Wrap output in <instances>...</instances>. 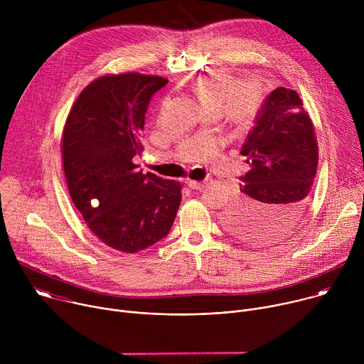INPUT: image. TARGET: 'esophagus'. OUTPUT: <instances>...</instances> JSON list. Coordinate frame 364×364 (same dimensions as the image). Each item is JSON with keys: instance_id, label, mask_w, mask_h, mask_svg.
I'll use <instances>...</instances> for the list:
<instances>
[{"instance_id": "34e87169", "label": "esophagus", "mask_w": 364, "mask_h": 364, "mask_svg": "<svg viewBox=\"0 0 364 364\" xmlns=\"http://www.w3.org/2000/svg\"><path fill=\"white\" fill-rule=\"evenodd\" d=\"M187 186H188L191 190H203V187H204V181L188 180V181H187Z\"/></svg>"}]
</instances>
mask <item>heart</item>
Returning a JSON list of instances; mask_svg holds the SVG:
<instances>
[{"label":"heart","instance_id":"b5f03b06","mask_svg":"<svg viewBox=\"0 0 364 364\" xmlns=\"http://www.w3.org/2000/svg\"><path fill=\"white\" fill-rule=\"evenodd\" d=\"M194 92L210 111H218L229 124L247 127L261 111L265 99L256 79L236 80L228 72L207 75L194 83Z\"/></svg>","mask_w":364,"mask_h":364}]
</instances>
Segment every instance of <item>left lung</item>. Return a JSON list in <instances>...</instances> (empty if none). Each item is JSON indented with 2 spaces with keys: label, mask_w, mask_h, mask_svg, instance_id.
Returning a JSON list of instances; mask_svg holds the SVG:
<instances>
[{
  "label": "left lung",
  "mask_w": 364,
  "mask_h": 364,
  "mask_svg": "<svg viewBox=\"0 0 364 364\" xmlns=\"http://www.w3.org/2000/svg\"><path fill=\"white\" fill-rule=\"evenodd\" d=\"M240 154L252 168L240 177L225 225L249 243L281 240L301 219L318 166L314 124L295 90L269 93Z\"/></svg>",
  "instance_id": "obj_1"
}]
</instances>
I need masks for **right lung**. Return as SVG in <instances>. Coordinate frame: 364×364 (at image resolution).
Here are the masks:
<instances>
[{"mask_svg": "<svg viewBox=\"0 0 364 364\" xmlns=\"http://www.w3.org/2000/svg\"><path fill=\"white\" fill-rule=\"evenodd\" d=\"M136 72L105 75L79 95L62 135L63 170L76 209L107 246L136 253L168 235L181 201V184L142 174L132 159L151 96L167 85Z\"/></svg>", "mask_w": 364, "mask_h": 364, "instance_id": "add662e5", "label": "right lung"}]
</instances>
